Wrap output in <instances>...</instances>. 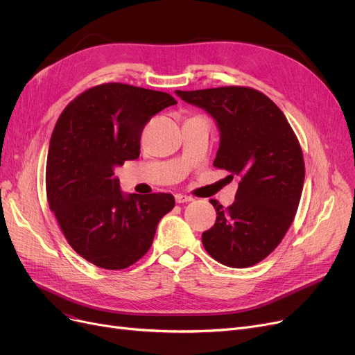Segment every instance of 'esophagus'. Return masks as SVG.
<instances>
[{"instance_id": "1", "label": "esophagus", "mask_w": 355, "mask_h": 355, "mask_svg": "<svg viewBox=\"0 0 355 355\" xmlns=\"http://www.w3.org/2000/svg\"><path fill=\"white\" fill-rule=\"evenodd\" d=\"M193 198L190 197V196H184V194H175V201L178 202V204H184V202H189V201H191Z\"/></svg>"}]
</instances>
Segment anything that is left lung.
Returning a JSON list of instances; mask_svg holds the SVG:
<instances>
[{
    "mask_svg": "<svg viewBox=\"0 0 355 355\" xmlns=\"http://www.w3.org/2000/svg\"><path fill=\"white\" fill-rule=\"evenodd\" d=\"M175 93L216 119L220 146L213 165L240 177L232 206L210 200L217 217L202 233V246L221 265L253 266L279 246L295 218L305 180L301 144L284 112L253 87Z\"/></svg>",
    "mask_w": 355,
    "mask_h": 355,
    "instance_id": "left-lung-1",
    "label": "left lung"
}]
</instances>
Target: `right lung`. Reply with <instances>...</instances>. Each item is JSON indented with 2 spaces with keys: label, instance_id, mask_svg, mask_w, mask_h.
Masks as SVG:
<instances>
[{
  "label": "right lung",
  "instance_id": "1",
  "mask_svg": "<svg viewBox=\"0 0 355 355\" xmlns=\"http://www.w3.org/2000/svg\"><path fill=\"white\" fill-rule=\"evenodd\" d=\"M177 101L165 92L103 83L74 98L51 134L46 191L49 207L79 256L121 270L149 250L173 194L123 196L114 168L137 159L145 125Z\"/></svg>",
  "mask_w": 355,
  "mask_h": 355
}]
</instances>
